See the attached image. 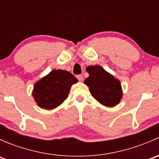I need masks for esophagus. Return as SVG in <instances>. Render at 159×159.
<instances>
[{"mask_svg":"<svg viewBox=\"0 0 159 159\" xmlns=\"http://www.w3.org/2000/svg\"><path fill=\"white\" fill-rule=\"evenodd\" d=\"M76 78H78V81H81L83 80V76L81 75H78L76 76Z\"/></svg>","mask_w":159,"mask_h":159,"instance_id":"1","label":"esophagus"}]
</instances>
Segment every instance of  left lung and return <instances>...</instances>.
Returning <instances> with one entry per match:
<instances>
[{"instance_id":"1","label":"left lung","mask_w":159,"mask_h":159,"mask_svg":"<svg viewBox=\"0 0 159 159\" xmlns=\"http://www.w3.org/2000/svg\"><path fill=\"white\" fill-rule=\"evenodd\" d=\"M86 70L89 77L84 84L89 87L91 95L105 106L118 105L122 97L120 81L98 65L87 67Z\"/></svg>"}]
</instances>
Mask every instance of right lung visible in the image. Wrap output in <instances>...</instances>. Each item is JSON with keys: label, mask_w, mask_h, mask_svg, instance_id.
<instances>
[{"label": "right lung", "mask_w": 159, "mask_h": 159, "mask_svg": "<svg viewBox=\"0 0 159 159\" xmlns=\"http://www.w3.org/2000/svg\"><path fill=\"white\" fill-rule=\"evenodd\" d=\"M78 82L72 74L64 70H53L34 84L33 96L38 105L52 109L68 98L70 86Z\"/></svg>", "instance_id": "obj_1"}]
</instances>
